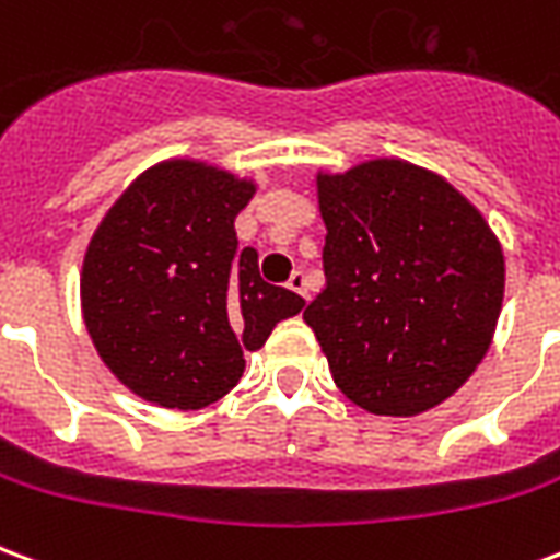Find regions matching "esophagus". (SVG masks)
Masks as SVG:
<instances>
[{
    "instance_id": "obj_1",
    "label": "esophagus",
    "mask_w": 560,
    "mask_h": 560,
    "mask_svg": "<svg viewBox=\"0 0 560 560\" xmlns=\"http://www.w3.org/2000/svg\"><path fill=\"white\" fill-rule=\"evenodd\" d=\"M288 288H291L293 293H300L303 300H308V279H305L303 269H293L291 279H288Z\"/></svg>"
}]
</instances>
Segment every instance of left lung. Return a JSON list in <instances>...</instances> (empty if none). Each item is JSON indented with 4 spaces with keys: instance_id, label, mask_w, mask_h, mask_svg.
Here are the masks:
<instances>
[{
    "instance_id": "left-lung-1",
    "label": "left lung",
    "mask_w": 560,
    "mask_h": 560,
    "mask_svg": "<svg viewBox=\"0 0 560 560\" xmlns=\"http://www.w3.org/2000/svg\"><path fill=\"white\" fill-rule=\"evenodd\" d=\"M327 288L303 312L336 387L369 413L450 399L492 345L504 252L468 197L399 159L317 173Z\"/></svg>"
}]
</instances>
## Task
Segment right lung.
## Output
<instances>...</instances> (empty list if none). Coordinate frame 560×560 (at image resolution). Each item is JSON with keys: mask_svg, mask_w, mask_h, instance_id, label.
<instances>
[{"mask_svg": "<svg viewBox=\"0 0 560 560\" xmlns=\"http://www.w3.org/2000/svg\"><path fill=\"white\" fill-rule=\"evenodd\" d=\"M252 179L191 159L140 173L92 233L80 305L104 365L135 396L197 411L243 377V351L305 300L260 279L233 219Z\"/></svg>", "mask_w": 560, "mask_h": 560, "instance_id": "right-lung-1", "label": "right lung"}]
</instances>
